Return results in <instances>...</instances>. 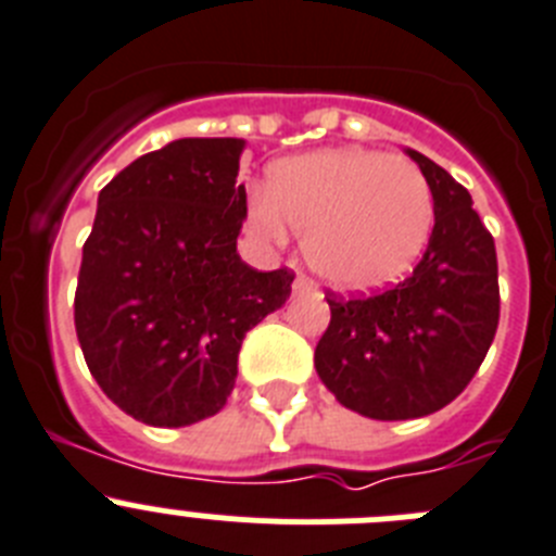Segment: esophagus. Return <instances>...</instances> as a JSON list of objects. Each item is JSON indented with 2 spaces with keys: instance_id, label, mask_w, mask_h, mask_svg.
Masks as SVG:
<instances>
[{
  "instance_id": "obj_1",
  "label": "esophagus",
  "mask_w": 556,
  "mask_h": 556,
  "mask_svg": "<svg viewBox=\"0 0 556 556\" xmlns=\"http://www.w3.org/2000/svg\"><path fill=\"white\" fill-rule=\"evenodd\" d=\"M315 285H313V279H307V277H296L293 279V293H309V290H313Z\"/></svg>"
}]
</instances>
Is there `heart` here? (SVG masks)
<instances>
[{
  "mask_svg": "<svg viewBox=\"0 0 556 556\" xmlns=\"http://www.w3.org/2000/svg\"><path fill=\"white\" fill-rule=\"evenodd\" d=\"M249 229L271 249L304 235L309 268L338 290L396 282L434 224L429 179L413 160L374 149H324L274 163L268 191L247 199Z\"/></svg>",
  "mask_w": 556,
  "mask_h": 556,
  "instance_id": "b5f03b06",
  "label": "heart"
}]
</instances>
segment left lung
Segmentation results:
<instances>
[{
  "instance_id": "obj_1",
  "label": "left lung",
  "mask_w": 556,
  "mask_h": 556,
  "mask_svg": "<svg viewBox=\"0 0 556 556\" xmlns=\"http://www.w3.org/2000/svg\"><path fill=\"white\" fill-rule=\"evenodd\" d=\"M407 154L434 197L427 252L379 296H329L332 318L315 346V371L329 393L377 421L421 418L454 402L498 327L496 247L471 193L421 152Z\"/></svg>"
}]
</instances>
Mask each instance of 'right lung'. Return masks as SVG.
<instances>
[{
  "instance_id": "obj_1",
  "label": "right lung",
  "mask_w": 556,
  "mask_h": 556,
  "mask_svg": "<svg viewBox=\"0 0 556 556\" xmlns=\"http://www.w3.org/2000/svg\"><path fill=\"white\" fill-rule=\"evenodd\" d=\"M243 138H179L99 193L74 327L113 404L149 427H191L227 404L249 329L290 296L288 268L238 254Z\"/></svg>"
}]
</instances>
